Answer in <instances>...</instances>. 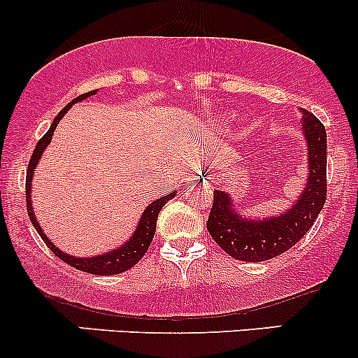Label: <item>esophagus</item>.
I'll return each instance as SVG.
<instances>
[{"instance_id":"obj_1","label":"esophagus","mask_w":358,"mask_h":358,"mask_svg":"<svg viewBox=\"0 0 358 358\" xmlns=\"http://www.w3.org/2000/svg\"><path fill=\"white\" fill-rule=\"evenodd\" d=\"M192 180H197V178H192Z\"/></svg>"}]
</instances>
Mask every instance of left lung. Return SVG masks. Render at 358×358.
Returning a JSON list of instances; mask_svg holds the SVG:
<instances>
[{"instance_id":"left-lung-1","label":"left lung","mask_w":358,"mask_h":358,"mask_svg":"<svg viewBox=\"0 0 358 358\" xmlns=\"http://www.w3.org/2000/svg\"><path fill=\"white\" fill-rule=\"evenodd\" d=\"M301 112L306 143V180L289 208L270 216L246 215L225 190H215L206 227L220 248L241 262H265L291 249L312 229L326 202L327 135L322 122Z\"/></svg>"}]
</instances>
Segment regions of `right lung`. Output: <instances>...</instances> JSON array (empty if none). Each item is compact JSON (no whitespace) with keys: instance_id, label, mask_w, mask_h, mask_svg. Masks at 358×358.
I'll return each instance as SVG.
<instances>
[{"instance_id":"right-lung-1","label":"right lung","mask_w":358,"mask_h":358,"mask_svg":"<svg viewBox=\"0 0 358 358\" xmlns=\"http://www.w3.org/2000/svg\"><path fill=\"white\" fill-rule=\"evenodd\" d=\"M95 93H96V90H93V92L85 93V95H79L78 99L72 100L66 109H62L59 114H57V117L53 119V122H52V126H50L48 131H46L45 136H43V138L38 142L34 152H32L31 161H29L27 178H25V199H27V213H29V218H31V223L34 225V229L38 230V234L41 236V239L45 241V244L50 248V251H52L53 255L59 256V258L62 259V262H66L67 265L74 266V268H78V270H83V272L93 273V275H115V273H122V272H126V270H129L131 266H135L136 263L143 258V255H145L147 249H149L150 243H152L154 234H156L159 211H161L162 206H164L166 202L176 196V192H178V190H171V192L164 194L162 197H159V199L150 202V204L143 209L142 216H140L138 223H136L135 230H133V234L129 236V239L124 241L121 246L109 249V251H106V252H100V255H90V256H72V255H69V252L62 251V249L55 246V243H53V241L46 236L45 230H43L41 225H39L38 218H36L34 206H32V196H31L32 178H34L36 168H38L39 159H41L43 152H45L46 147H48L50 142H52L53 131H55V128H57V124L60 122V119L67 114V110L71 109L74 103L83 102V100H86L88 96L95 95Z\"/></svg>"}]
</instances>
